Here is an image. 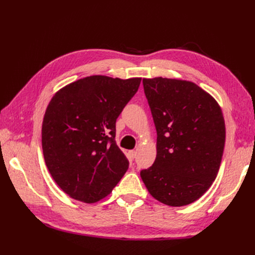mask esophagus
Returning <instances> with one entry per match:
<instances>
[{
	"instance_id": "esophagus-1",
	"label": "esophagus",
	"mask_w": 255,
	"mask_h": 255,
	"mask_svg": "<svg viewBox=\"0 0 255 255\" xmlns=\"http://www.w3.org/2000/svg\"><path fill=\"white\" fill-rule=\"evenodd\" d=\"M136 151H134V150H130V151H128V158L132 160V159H134L135 157H136Z\"/></svg>"
}]
</instances>
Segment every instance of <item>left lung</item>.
<instances>
[{
    "label": "left lung",
    "instance_id": "8db88e82",
    "mask_svg": "<svg viewBox=\"0 0 255 255\" xmlns=\"http://www.w3.org/2000/svg\"><path fill=\"white\" fill-rule=\"evenodd\" d=\"M142 84L157 133V154L140 176L159 202L190 204L219 171L226 142L221 109L195 83L154 78Z\"/></svg>",
    "mask_w": 255,
    "mask_h": 255
}]
</instances>
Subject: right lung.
I'll return each mask as SVG.
<instances>
[{
  "mask_svg": "<svg viewBox=\"0 0 255 255\" xmlns=\"http://www.w3.org/2000/svg\"><path fill=\"white\" fill-rule=\"evenodd\" d=\"M141 79L92 75L56 92L42 122L45 164L67 195L86 203L110 195L128 168L116 121Z\"/></svg>",
  "mask_w": 255,
  "mask_h": 255,
  "instance_id": "right-lung-1",
  "label": "right lung"
}]
</instances>
